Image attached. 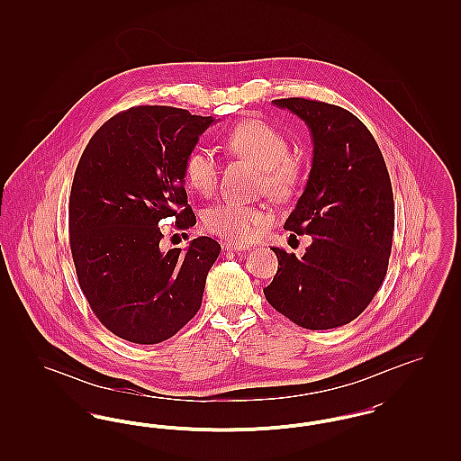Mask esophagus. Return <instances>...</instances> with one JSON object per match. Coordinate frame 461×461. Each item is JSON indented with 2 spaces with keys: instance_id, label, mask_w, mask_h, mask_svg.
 I'll use <instances>...</instances> for the list:
<instances>
[{
  "instance_id": "esophagus-1",
  "label": "esophagus",
  "mask_w": 461,
  "mask_h": 461,
  "mask_svg": "<svg viewBox=\"0 0 461 461\" xmlns=\"http://www.w3.org/2000/svg\"><path fill=\"white\" fill-rule=\"evenodd\" d=\"M222 249L228 250V252H240V250L247 249V245L240 243V241H224Z\"/></svg>"
}]
</instances>
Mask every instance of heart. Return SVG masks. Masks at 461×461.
I'll return each mask as SVG.
<instances>
[{
	"label": "heart",
	"instance_id": "1",
	"mask_svg": "<svg viewBox=\"0 0 461 461\" xmlns=\"http://www.w3.org/2000/svg\"><path fill=\"white\" fill-rule=\"evenodd\" d=\"M224 145L231 154L243 157L261 167L259 188L276 200H288L303 183V166L290 157L288 140L267 122L249 119L226 134ZM185 177L202 195H211L220 179V162L209 149H194L185 160ZM273 212L264 205H249L224 200L203 214V226L230 241L256 239Z\"/></svg>",
	"mask_w": 461,
	"mask_h": 461
}]
</instances>
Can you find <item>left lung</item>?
<instances>
[{"label":"left lung","instance_id":"8db88e82","mask_svg":"<svg viewBox=\"0 0 461 461\" xmlns=\"http://www.w3.org/2000/svg\"><path fill=\"white\" fill-rule=\"evenodd\" d=\"M301 117L312 136V166L285 230L311 235L297 259L273 247L278 271L267 303L295 325H348L382 285L394 233V195L385 160L368 128L349 110L307 98L273 100Z\"/></svg>","mask_w":461,"mask_h":461}]
</instances>
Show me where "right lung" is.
<instances>
[{
	"mask_svg": "<svg viewBox=\"0 0 461 461\" xmlns=\"http://www.w3.org/2000/svg\"><path fill=\"white\" fill-rule=\"evenodd\" d=\"M212 117L140 105L115 113L79 158L68 198L70 252L91 311L113 335L158 344L197 314L220 256L209 237L186 252L160 250L158 222L197 218L185 190V160Z\"/></svg>",
	"mask_w": 461,
	"mask_h": 461,
	"instance_id": "obj_1",
	"label": "right lung"
}]
</instances>
